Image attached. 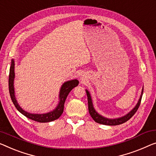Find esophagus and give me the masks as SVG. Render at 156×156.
Wrapping results in <instances>:
<instances>
[{
    "instance_id": "1",
    "label": "esophagus",
    "mask_w": 156,
    "mask_h": 156,
    "mask_svg": "<svg viewBox=\"0 0 156 156\" xmlns=\"http://www.w3.org/2000/svg\"><path fill=\"white\" fill-rule=\"evenodd\" d=\"M85 76H84V75H81V76H80V80H85Z\"/></svg>"
}]
</instances>
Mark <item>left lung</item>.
Listing matches in <instances>:
<instances>
[{
	"label": "left lung",
	"mask_w": 156,
	"mask_h": 156,
	"mask_svg": "<svg viewBox=\"0 0 156 156\" xmlns=\"http://www.w3.org/2000/svg\"><path fill=\"white\" fill-rule=\"evenodd\" d=\"M85 91H86V93H87V96L88 110H89V113L90 115H91V117L92 118V119L94 120L96 122L99 123V124L106 125H118L122 124V123L127 122V120H129L130 118L134 115V113H135L136 111H137V109L139 108V106L140 105L141 98H142L144 87L142 88V90H141L140 97H139V99L137 102V104H136V106H134V107L132 108L129 113H127L126 115H123L122 117L116 118H108L99 114V113L95 110V108L94 107V105H93V103H92V97L90 92L88 91L87 90H85Z\"/></svg>",
	"instance_id": "left-lung-1"
}]
</instances>
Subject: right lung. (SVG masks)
<instances>
[{
    "instance_id": "add662e5",
    "label": "right lung",
    "mask_w": 156,
    "mask_h": 156,
    "mask_svg": "<svg viewBox=\"0 0 156 156\" xmlns=\"http://www.w3.org/2000/svg\"><path fill=\"white\" fill-rule=\"evenodd\" d=\"M15 76V60L12 59L11 60L10 75H9V92H10L12 101L16 108L22 114L26 116L27 118H29V119L39 122H48L58 119L62 115V113H63L65 101H66V99L69 94V92L71 91L73 88L78 86L79 83V81L77 79H73V80L64 82L62 84L61 88H60L59 94V102H58L57 106H56L54 110L45 113H41V114L39 113L38 114V113H31L27 112V111H24L22 108H21L20 104H18L17 99L15 97V87H14Z\"/></svg>"
}]
</instances>
